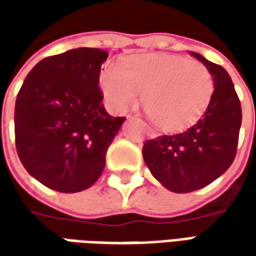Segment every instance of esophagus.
I'll use <instances>...</instances> for the list:
<instances>
[{
	"label": "esophagus",
	"mask_w": 256,
	"mask_h": 256,
	"mask_svg": "<svg viewBox=\"0 0 256 256\" xmlns=\"http://www.w3.org/2000/svg\"><path fill=\"white\" fill-rule=\"evenodd\" d=\"M126 118H132V116H131V115H128V116H126Z\"/></svg>",
	"instance_id": "esophagus-1"
}]
</instances>
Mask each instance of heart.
<instances>
[{"label":"heart","instance_id":"1","mask_svg":"<svg viewBox=\"0 0 256 256\" xmlns=\"http://www.w3.org/2000/svg\"><path fill=\"white\" fill-rule=\"evenodd\" d=\"M100 90L115 114L141 102L160 130L176 132L196 122L214 92L208 68L198 61L168 54L134 55L122 66L111 62L100 74Z\"/></svg>","mask_w":256,"mask_h":256}]
</instances>
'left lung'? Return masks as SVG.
Listing matches in <instances>:
<instances>
[{"label":"left lung","instance_id":"left-lung-1","mask_svg":"<svg viewBox=\"0 0 256 256\" xmlns=\"http://www.w3.org/2000/svg\"><path fill=\"white\" fill-rule=\"evenodd\" d=\"M214 80L212 98L202 118L175 135H161L144 144V161L166 190L185 194L210 185L234 162L242 112L230 74L201 54L191 52Z\"/></svg>","mask_w":256,"mask_h":256}]
</instances>
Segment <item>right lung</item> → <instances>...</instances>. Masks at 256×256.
<instances>
[{
    "mask_svg": "<svg viewBox=\"0 0 256 256\" xmlns=\"http://www.w3.org/2000/svg\"><path fill=\"white\" fill-rule=\"evenodd\" d=\"M108 52L75 48L46 56L15 102V146L31 176L58 192L84 191L101 176L124 116H111L98 86Z\"/></svg>",
    "mask_w": 256,
    "mask_h": 256,
    "instance_id": "right-lung-1",
    "label": "right lung"
}]
</instances>
